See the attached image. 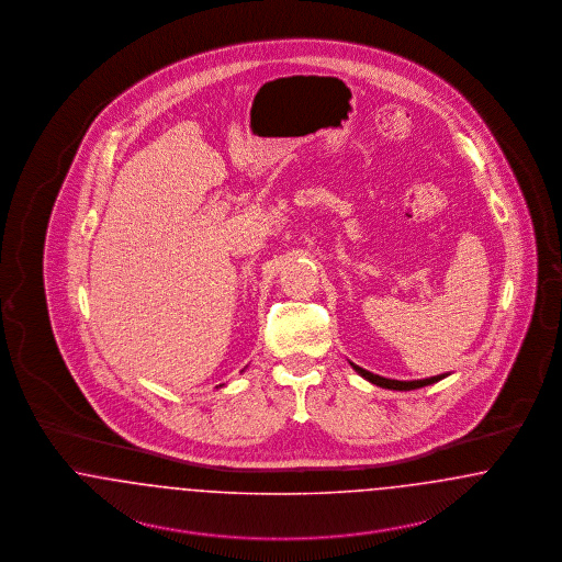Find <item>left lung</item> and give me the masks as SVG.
Here are the masks:
<instances>
[{
  "instance_id": "1",
  "label": "left lung",
  "mask_w": 562,
  "mask_h": 562,
  "mask_svg": "<svg viewBox=\"0 0 562 562\" xmlns=\"http://www.w3.org/2000/svg\"><path fill=\"white\" fill-rule=\"evenodd\" d=\"M353 369H356V373L362 374L364 379H369L371 383L374 385H379V387H387V390H417V387H424V385H429V383H436V381H440L445 374H438V376H429V379H419V381H396V379H385V376H379V374L369 373V371H364V369H360V367H356V364H351Z\"/></svg>"
}]
</instances>
